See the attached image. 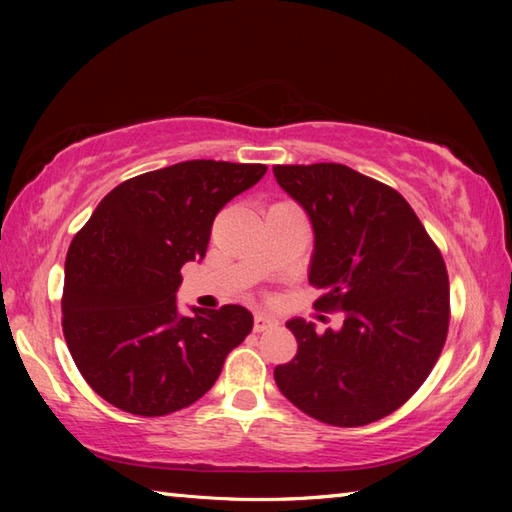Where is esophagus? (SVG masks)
<instances>
[{
  "label": "esophagus",
  "instance_id": "obj_1",
  "mask_svg": "<svg viewBox=\"0 0 512 512\" xmlns=\"http://www.w3.org/2000/svg\"><path fill=\"white\" fill-rule=\"evenodd\" d=\"M277 328V319L268 317V314H255V323H253V330L255 332H266V330H273Z\"/></svg>",
  "mask_w": 512,
  "mask_h": 512
}]
</instances>
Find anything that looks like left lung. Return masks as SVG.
<instances>
[{"label":"left lung","instance_id":"obj_1","mask_svg":"<svg viewBox=\"0 0 512 512\" xmlns=\"http://www.w3.org/2000/svg\"><path fill=\"white\" fill-rule=\"evenodd\" d=\"M308 213V279L319 310H341V330L317 334L290 319L297 356L275 367L292 405L334 427L389 416L427 380L447 341L449 275L409 202L387 184L336 162L273 167Z\"/></svg>","mask_w":512,"mask_h":512}]
</instances>
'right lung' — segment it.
<instances>
[{"label":"right lung","instance_id":"1","mask_svg":"<svg viewBox=\"0 0 512 512\" xmlns=\"http://www.w3.org/2000/svg\"><path fill=\"white\" fill-rule=\"evenodd\" d=\"M266 165L187 160L105 195L65 257L63 336L88 385L134 416H167L213 387L253 330L244 306L178 312L180 268L200 262L217 211Z\"/></svg>","mask_w":512,"mask_h":512}]
</instances>
